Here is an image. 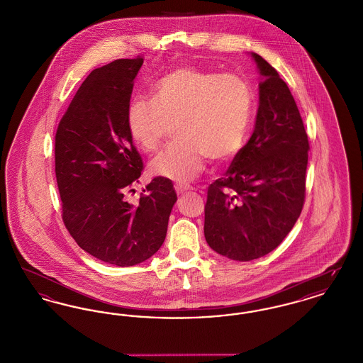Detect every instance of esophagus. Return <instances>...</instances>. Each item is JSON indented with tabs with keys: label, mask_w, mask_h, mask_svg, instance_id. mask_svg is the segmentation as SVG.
<instances>
[{
	"label": "esophagus",
	"mask_w": 363,
	"mask_h": 363,
	"mask_svg": "<svg viewBox=\"0 0 363 363\" xmlns=\"http://www.w3.org/2000/svg\"><path fill=\"white\" fill-rule=\"evenodd\" d=\"M174 188H175V191H177L178 194H184V193L191 190L189 185H182V184H177Z\"/></svg>",
	"instance_id": "obj_1"
}]
</instances>
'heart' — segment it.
<instances>
[{
    "instance_id": "heart-1",
    "label": "heart",
    "mask_w": 363,
    "mask_h": 363,
    "mask_svg": "<svg viewBox=\"0 0 363 363\" xmlns=\"http://www.w3.org/2000/svg\"><path fill=\"white\" fill-rule=\"evenodd\" d=\"M253 118V92L238 74L179 67L163 74L152 99L138 96L126 108V128L144 152H154L174 126L175 144L151 160V173L189 182L206 157L225 162L241 152Z\"/></svg>"
}]
</instances>
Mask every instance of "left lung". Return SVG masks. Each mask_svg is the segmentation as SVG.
Wrapping results in <instances>:
<instances>
[{
	"mask_svg": "<svg viewBox=\"0 0 363 363\" xmlns=\"http://www.w3.org/2000/svg\"><path fill=\"white\" fill-rule=\"evenodd\" d=\"M264 82L252 138L208 186L204 235L219 255L259 259L291 231L306 196L309 140L287 84L259 54Z\"/></svg>",
	"mask_w": 363,
	"mask_h": 363,
	"instance_id": "1",
	"label": "left lung"
}]
</instances>
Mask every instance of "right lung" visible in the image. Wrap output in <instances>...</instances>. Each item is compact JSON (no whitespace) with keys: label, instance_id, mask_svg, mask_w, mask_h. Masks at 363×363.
Returning <instances> with one entry per match:
<instances>
[{"label":"right lung","instance_id":"obj_1","mask_svg":"<svg viewBox=\"0 0 363 363\" xmlns=\"http://www.w3.org/2000/svg\"><path fill=\"white\" fill-rule=\"evenodd\" d=\"M143 58L92 70L58 123L55 178L62 222L77 245L101 261L136 265L164 242L177 201L169 178L155 177L136 203L126 193L144 163L126 128V108Z\"/></svg>","mask_w":363,"mask_h":363}]
</instances>
